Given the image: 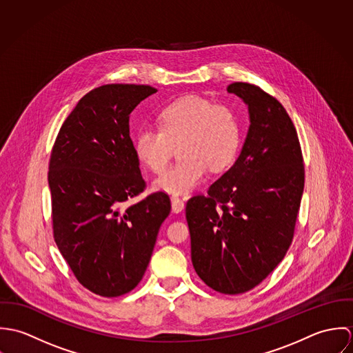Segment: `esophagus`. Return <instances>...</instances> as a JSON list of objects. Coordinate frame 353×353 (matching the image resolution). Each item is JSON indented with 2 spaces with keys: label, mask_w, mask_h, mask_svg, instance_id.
<instances>
[{
  "label": "esophagus",
  "mask_w": 353,
  "mask_h": 353,
  "mask_svg": "<svg viewBox=\"0 0 353 353\" xmlns=\"http://www.w3.org/2000/svg\"><path fill=\"white\" fill-rule=\"evenodd\" d=\"M171 206H172V212L179 213L185 209V201L182 199H179L178 196H172L171 197Z\"/></svg>",
  "instance_id": "esophagus-1"
}]
</instances>
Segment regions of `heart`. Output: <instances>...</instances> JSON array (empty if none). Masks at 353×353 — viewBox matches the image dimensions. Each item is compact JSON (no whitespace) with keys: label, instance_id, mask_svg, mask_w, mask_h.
Wrapping results in <instances>:
<instances>
[{"label":"heart","instance_id":"b5f03b06","mask_svg":"<svg viewBox=\"0 0 353 353\" xmlns=\"http://www.w3.org/2000/svg\"><path fill=\"white\" fill-rule=\"evenodd\" d=\"M159 129L144 128L136 139V153L152 172L160 174L175 148L181 160L161 174L153 188L171 194H186L201 183L206 170L227 168L239 145V126L234 112L197 97L164 107Z\"/></svg>","mask_w":353,"mask_h":353}]
</instances>
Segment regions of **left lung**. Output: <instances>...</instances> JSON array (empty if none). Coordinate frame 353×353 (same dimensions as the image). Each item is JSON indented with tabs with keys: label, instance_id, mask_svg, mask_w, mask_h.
<instances>
[{
	"label": "left lung",
	"instance_id": "left-lung-1",
	"mask_svg": "<svg viewBox=\"0 0 353 353\" xmlns=\"http://www.w3.org/2000/svg\"><path fill=\"white\" fill-rule=\"evenodd\" d=\"M227 91L248 104L250 126L234 165L186 205L192 262L212 290H252L288 252L304 188L296 129L281 103L249 83Z\"/></svg>",
	"mask_w": 353,
	"mask_h": 353
}]
</instances>
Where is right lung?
<instances>
[{
  "label": "right lung",
  "mask_w": 353,
  "mask_h": 353,
  "mask_svg": "<svg viewBox=\"0 0 353 353\" xmlns=\"http://www.w3.org/2000/svg\"><path fill=\"white\" fill-rule=\"evenodd\" d=\"M154 92L136 84L92 90L65 119L51 151L54 241L76 279L104 298L137 287L171 210L163 192L123 205L145 189L129 117Z\"/></svg>",
  "instance_id": "right-lung-1"
}]
</instances>
